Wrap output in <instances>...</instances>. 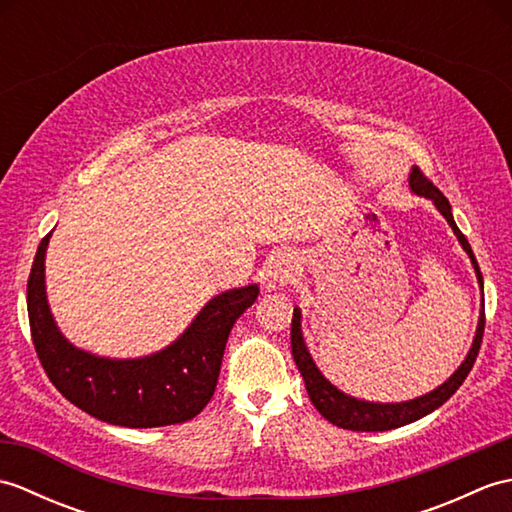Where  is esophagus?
<instances>
[{
    "instance_id": "esophagus-1",
    "label": "esophagus",
    "mask_w": 512,
    "mask_h": 512,
    "mask_svg": "<svg viewBox=\"0 0 512 512\" xmlns=\"http://www.w3.org/2000/svg\"><path fill=\"white\" fill-rule=\"evenodd\" d=\"M290 277H292V266L288 259H275L266 273V288L275 290L279 286H286Z\"/></svg>"
}]
</instances>
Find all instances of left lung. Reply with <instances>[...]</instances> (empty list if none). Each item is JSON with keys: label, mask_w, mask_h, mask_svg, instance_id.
Returning <instances> with one entry per match:
<instances>
[{"label": "left lung", "mask_w": 512, "mask_h": 512, "mask_svg": "<svg viewBox=\"0 0 512 512\" xmlns=\"http://www.w3.org/2000/svg\"><path fill=\"white\" fill-rule=\"evenodd\" d=\"M409 187L413 193L424 195V198L433 200V204L438 206V211L447 217V222L451 224L453 233L458 235L462 248L466 250V255L471 257V262L475 266L477 273V281L484 290V279L480 273V266H477V259L471 250L469 239L464 237V233L455 224L453 215H451V204L449 200L444 198L442 191L433 184L427 176H424L420 167L411 169L409 176ZM484 308L480 314V323H477V334L469 356L464 358V363L460 365L458 372H455L447 383L440 385L438 389H433L431 394H424L416 400H407V402H391V405H380V402H365V400H356L352 396H345L343 391L336 389L330 380H325L323 374L314 365L312 356L308 352L306 343H303L301 336V312L295 308V314H292V328H290V345H292V356H295V363L299 367V372L306 380V389L308 396L312 400V405L317 407V411L325 420H330L332 424L341 429H350V431H389V429H398L402 424H409L413 420H420L422 416H427L433 409H438L440 405H444L455 391L460 389V385L464 383V378L469 376V372L473 369V363L477 354H480V345H482V336H484Z\"/></svg>", "instance_id": "1"}]
</instances>
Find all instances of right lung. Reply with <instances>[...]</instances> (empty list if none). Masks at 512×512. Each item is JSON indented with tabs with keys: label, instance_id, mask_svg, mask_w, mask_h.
<instances>
[{
	"label": "right lung",
	"instance_id": "add662e5",
	"mask_svg": "<svg viewBox=\"0 0 512 512\" xmlns=\"http://www.w3.org/2000/svg\"><path fill=\"white\" fill-rule=\"evenodd\" d=\"M41 239L28 277V321L43 372L72 405L103 422L129 429L167 427L198 416L211 400L233 323L255 303L259 288L246 286L211 299L167 350L132 361L99 358L63 339L46 301Z\"/></svg>",
	"mask_w": 512,
	"mask_h": 512
}]
</instances>
